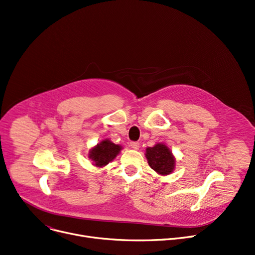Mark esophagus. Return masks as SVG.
<instances>
[{
  "instance_id": "34e87169",
  "label": "esophagus",
  "mask_w": 255,
  "mask_h": 255,
  "mask_svg": "<svg viewBox=\"0 0 255 255\" xmlns=\"http://www.w3.org/2000/svg\"><path fill=\"white\" fill-rule=\"evenodd\" d=\"M130 146L133 149H138L139 148V143L136 142V141H132V142H130Z\"/></svg>"
}]
</instances>
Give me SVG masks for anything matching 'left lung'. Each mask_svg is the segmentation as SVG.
<instances>
[{
    "instance_id": "1",
    "label": "left lung",
    "mask_w": 255,
    "mask_h": 255,
    "mask_svg": "<svg viewBox=\"0 0 255 255\" xmlns=\"http://www.w3.org/2000/svg\"><path fill=\"white\" fill-rule=\"evenodd\" d=\"M147 163L152 170L160 175H168L173 172L175 168V158L166 144L157 143L147 147L145 150Z\"/></svg>"
}]
</instances>
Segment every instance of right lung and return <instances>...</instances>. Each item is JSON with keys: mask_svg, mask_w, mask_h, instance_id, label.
<instances>
[{"mask_svg": "<svg viewBox=\"0 0 255 255\" xmlns=\"http://www.w3.org/2000/svg\"><path fill=\"white\" fill-rule=\"evenodd\" d=\"M121 149V145L115 144L110 139H104L89 150L88 157L96 167H105L118 156Z\"/></svg>", "mask_w": 255, "mask_h": 255, "instance_id": "1", "label": "right lung"}]
</instances>
